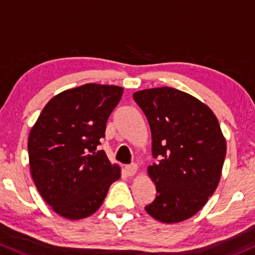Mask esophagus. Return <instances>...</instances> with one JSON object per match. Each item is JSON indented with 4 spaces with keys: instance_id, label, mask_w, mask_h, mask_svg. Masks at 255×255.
<instances>
[{
    "instance_id": "1",
    "label": "esophagus",
    "mask_w": 255,
    "mask_h": 255,
    "mask_svg": "<svg viewBox=\"0 0 255 255\" xmlns=\"http://www.w3.org/2000/svg\"><path fill=\"white\" fill-rule=\"evenodd\" d=\"M137 164L132 163L130 164V165H127L125 166V171L128 172V175H130V176H132V175H135L136 172H137Z\"/></svg>"
}]
</instances>
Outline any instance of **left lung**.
I'll list each match as a JSON object with an SVG mask.
<instances>
[{
	"instance_id": "1",
	"label": "left lung",
	"mask_w": 255,
	"mask_h": 255,
	"mask_svg": "<svg viewBox=\"0 0 255 255\" xmlns=\"http://www.w3.org/2000/svg\"><path fill=\"white\" fill-rule=\"evenodd\" d=\"M133 100L148 120L158 159L148 166L158 194L144 209L165 224L190 219L220 181L226 141L218 119L201 101L172 87L142 90Z\"/></svg>"
}]
</instances>
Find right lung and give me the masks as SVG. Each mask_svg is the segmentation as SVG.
<instances>
[{
	"label": "right lung",
	"instance_id": "1",
	"mask_svg": "<svg viewBox=\"0 0 255 255\" xmlns=\"http://www.w3.org/2000/svg\"><path fill=\"white\" fill-rule=\"evenodd\" d=\"M123 87L86 84L54 96L30 131V171L45 202L70 220L92 215L120 177L105 150L107 120Z\"/></svg>",
	"mask_w": 255,
	"mask_h": 255
}]
</instances>
